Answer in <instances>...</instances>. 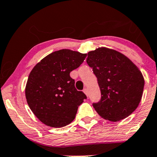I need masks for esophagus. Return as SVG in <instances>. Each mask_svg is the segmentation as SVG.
Wrapping results in <instances>:
<instances>
[{
    "label": "esophagus",
    "mask_w": 157,
    "mask_h": 157,
    "mask_svg": "<svg viewBox=\"0 0 157 157\" xmlns=\"http://www.w3.org/2000/svg\"><path fill=\"white\" fill-rule=\"evenodd\" d=\"M83 92L85 94H86V95L88 97V88H84L83 89Z\"/></svg>",
    "instance_id": "34e87169"
}]
</instances>
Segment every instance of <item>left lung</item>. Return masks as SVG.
I'll return each instance as SVG.
<instances>
[{
  "label": "left lung",
  "mask_w": 157,
  "mask_h": 157,
  "mask_svg": "<svg viewBox=\"0 0 157 157\" xmlns=\"http://www.w3.org/2000/svg\"><path fill=\"white\" fill-rule=\"evenodd\" d=\"M86 62L101 90V99L93 103L98 114L110 121L131 115L139 105L145 85L138 68L124 55L106 48L88 52Z\"/></svg>",
  "instance_id": "1"
}]
</instances>
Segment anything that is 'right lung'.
<instances>
[{
	"label": "right lung",
	"mask_w": 157,
	"mask_h": 157,
	"mask_svg": "<svg viewBox=\"0 0 157 157\" xmlns=\"http://www.w3.org/2000/svg\"><path fill=\"white\" fill-rule=\"evenodd\" d=\"M87 54L67 49L48 55L33 67L25 87V97L33 114L45 125L60 128L75 118L78 107L87 99L75 88L70 72Z\"/></svg>",
	"instance_id": "obj_1"
}]
</instances>
